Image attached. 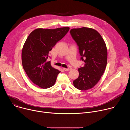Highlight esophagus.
I'll list each match as a JSON object with an SVG mask.
<instances>
[{
  "mask_svg": "<svg viewBox=\"0 0 130 130\" xmlns=\"http://www.w3.org/2000/svg\"><path fill=\"white\" fill-rule=\"evenodd\" d=\"M63 70H64V71H69V70H70V69H69V68H63Z\"/></svg>",
  "mask_w": 130,
  "mask_h": 130,
  "instance_id": "obj_1",
  "label": "esophagus"
}]
</instances>
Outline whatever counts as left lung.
Listing matches in <instances>:
<instances>
[{"mask_svg":"<svg viewBox=\"0 0 130 130\" xmlns=\"http://www.w3.org/2000/svg\"><path fill=\"white\" fill-rule=\"evenodd\" d=\"M70 32L79 47L81 60L84 62V66L78 69L79 77L73 84L79 90H86L97 84L105 71L106 46L100 34L94 29L73 28Z\"/></svg>","mask_w":130,"mask_h":130,"instance_id":"1","label":"left lung"}]
</instances>
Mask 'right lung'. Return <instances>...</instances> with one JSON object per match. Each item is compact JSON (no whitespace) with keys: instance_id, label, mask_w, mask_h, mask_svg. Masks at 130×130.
<instances>
[{"instance_id":"obj_1","label":"right lung","mask_w":130,"mask_h":130,"mask_svg":"<svg viewBox=\"0 0 130 130\" xmlns=\"http://www.w3.org/2000/svg\"><path fill=\"white\" fill-rule=\"evenodd\" d=\"M69 27L54 29L38 28L29 35L22 52V65L29 78L45 89L53 86L61 72L47 61L49 51L68 32Z\"/></svg>"}]
</instances>
